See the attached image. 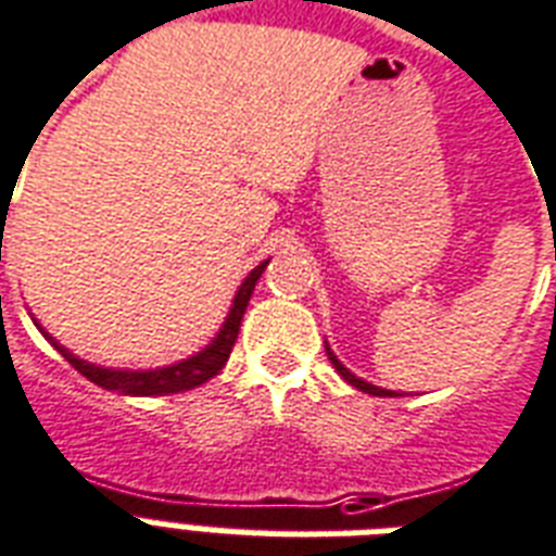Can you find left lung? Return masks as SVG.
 Segmentation results:
<instances>
[{
	"label": "left lung",
	"mask_w": 556,
	"mask_h": 556,
	"mask_svg": "<svg viewBox=\"0 0 556 556\" xmlns=\"http://www.w3.org/2000/svg\"><path fill=\"white\" fill-rule=\"evenodd\" d=\"M325 351H327V359H330V363H333V368L339 371V377H342L345 382H351L354 389L365 391V394H374V397H397V391H389V389H380V386H371V382L363 380V377H356L354 371H348L345 365L337 359V354L330 351V345H327V342H325Z\"/></svg>",
	"instance_id": "1"
}]
</instances>
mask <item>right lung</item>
Listing matches in <instances>:
<instances>
[{"label":"right lung","mask_w":556,"mask_h":556,"mask_svg":"<svg viewBox=\"0 0 556 556\" xmlns=\"http://www.w3.org/2000/svg\"><path fill=\"white\" fill-rule=\"evenodd\" d=\"M266 264H269V261H261V264L243 278V283H240L238 292H235V301H231L229 316H226L223 327L217 330V337L211 339L202 351L188 356V359H179V363L174 365H162V368H141V371H132V368H103V365L86 363V359L72 354L68 348L60 345L51 333H46L37 318H34V325L40 327L42 337L58 348L68 365H75L86 380L94 382V386H101V389L118 391L124 397H165V394H179V391L197 389L202 382H208L211 377H217V374L226 368L231 348L238 342L240 321H243V313H247L249 307V299H252L257 278L264 275Z\"/></svg>","instance_id":"right-lung-1"}]
</instances>
